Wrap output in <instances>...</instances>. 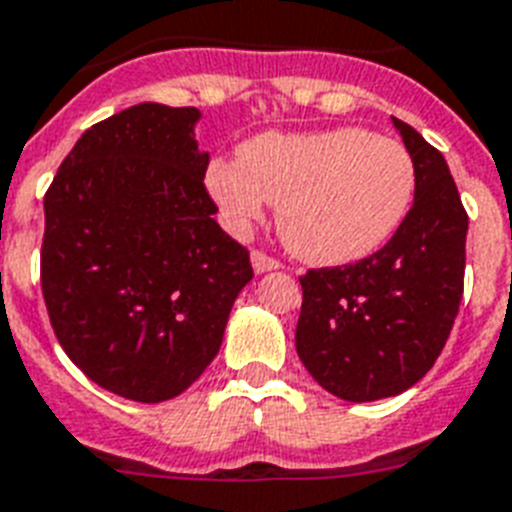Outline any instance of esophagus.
<instances>
[{
	"mask_svg": "<svg viewBox=\"0 0 512 512\" xmlns=\"http://www.w3.org/2000/svg\"><path fill=\"white\" fill-rule=\"evenodd\" d=\"M252 268H255V273L260 276V273H270V270H278V268H281V263H278V260H273V257L263 255V252H252Z\"/></svg>",
	"mask_w": 512,
	"mask_h": 512,
	"instance_id": "1",
	"label": "esophagus"
}]
</instances>
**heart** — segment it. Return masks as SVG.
<instances>
[{
    "instance_id": "b5f03b06",
    "label": "heart",
    "mask_w": 512,
    "mask_h": 512,
    "mask_svg": "<svg viewBox=\"0 0 512 512\" xmlns=\"http://www.w3.org/2000/svg\"><path fill=\"white\" fill-rule=\"evenodd\" d=\"M207 191L234 231L278 205V234L310 265H350L371 257L405 223L415 197V162L405 144L368 128L260 134L239 162L213 160Z\"/></svg>"
}]
</instances>
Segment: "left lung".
I'll use <instances>...</instances> for the list:
<instances>
[{
  "mask_svg": "<svg viewBox=\"0 0 512 512\" xmlns=\"http://www.w3.org/2000/svg\"><path fill=\"white\" fill-rule=\"evenodd\" d=\"M415 162L405 223L344 268L307 270L297 355L339 400L373 402L418 384L442 352L463 299L468 215L447 160L413 126L392 118Z\"/></svg>",
  "mask_w": 512,
  "mask_h": 512,
  "instance_id": "8db88e82",
  "label": "left lung"
}]
</instances>
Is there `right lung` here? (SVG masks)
I'll list each match as a JSON object with an SVG mask.
<instances>
[{"instance_id": "1", "label": "right lung", "mask_w": 512, "mask_h": 512, "mask_svg": "<svg viewBox=\"0 0 512 512\" xmlns=\"http://www.w3.org/2000/svg\"><path fill=\"white\" fill-rule=\"evenodd\" d=\"M202 112L141 102L91 126L44 197L41 292L57 342L134 402L186 392L218 355L249 252L213 220Z\"/></svg>"}]
</instances>
